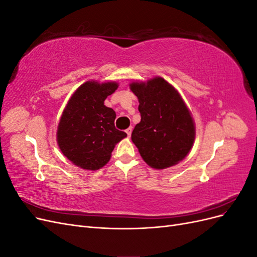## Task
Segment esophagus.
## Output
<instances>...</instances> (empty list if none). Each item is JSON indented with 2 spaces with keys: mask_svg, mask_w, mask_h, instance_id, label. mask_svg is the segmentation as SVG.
I'll use <instances>...</instances> for the list:
<instances>
[{
  "mask_svg": "<svg viewBox=\"0 0 257 257\" xmlns=\"http://www.w3.org/2000/svg\"><path fill=\"white\" fill-rule=\"evenodd\" d=\"M132 131H133V128H132V127H128L125 132H126V134H127V136L128 137H131V134H132Z\"/></svg>",
  "mask_w": 257,
  "mask_h": 257,
  "instance_id": "esophagus-1",
  "label": "esophagus"
}]
</instances>
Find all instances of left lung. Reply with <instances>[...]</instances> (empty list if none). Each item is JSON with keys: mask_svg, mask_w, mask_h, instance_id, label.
Returning a JSON list of instances; mask_svg holds the SVG:
<instances>
[{"mask_svg": "<svg viewBox=\"0 0 257 257\" xmlns=\"http://www.w3.org/2000/svg\"><path fill=\"white\" fill-rule=\"evenodd\" d=\"M137 96L141 122L132 133V142L141 157L154 169L177 165L188 155L195 141V122L180 93L162 77L132 81Z\"/></svg>", "mask_w": 257, "mask_h": 257, "instance_id": "8db88e82", "label": "left lung"}]
</instances>
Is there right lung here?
<instances>
[{"mask_svg": "<svg viewBox=\"0 0 257 257\" xmlns=\"http://www.w3.org/2000/svg\"><path fill=\"white\" fill-rule=\"evenodd\" d=\"M118 87L115 81L89 80L68 99L58 124L57 143L74 165L85 170L104 167L115 145L127 136L114 127L115 112L104 105Z\"/></svg>", "mask_w": 257, "mask_h": 257, "instance_id": "add662e5", "label": "right lung"}]
</instances>
